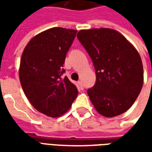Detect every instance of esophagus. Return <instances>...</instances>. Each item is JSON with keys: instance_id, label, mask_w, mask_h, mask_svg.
<instances>
[{"instance_id": "34e87169", "label": "esophagus", "mask_w": 152, "mask_h": 152, "mask_svg": "<svg viewBox=\"0 0 152 152\" xmlns=\"http://www.w3.org/2000/svg\"><path fill=\"white\" fill-rule=\"evenodd\" d=\"M78 85H79L80 89L83 90V89H84V87H83V83H82V81H81V80H79V81H78Z\"/></svg>"}]
</instances>
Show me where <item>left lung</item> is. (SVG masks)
Listing matches in <instances>:
<instances>
[{"label": "left lung", "instance_id": "left-lung-1", "mask_svg": "<svg viewBox=\"0 0 152 152\" xmlns=\"http://www.w3.org/2000/svg\"><path fill=\"white\" fill-rule=\"evenodd\" d=\"M77 38L95 68V85L87 94L96 111L108 118L125 112L143 85V66L137 50L110 28L80 30Z\"/></svg>", "mask_w": 152, "mask_h": 152}]
</instances>
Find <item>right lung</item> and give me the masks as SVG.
I'll use <instances>...</instances> for the list:
<instances>
[{
	"label": "right lung",
	"mask_w": 152,
	"mask_h": 152,
	"mask_svg": "<svg viewBox=\"0 0 152 152\" xmlns=\"http://www.w3.org/2000/svg\"><path fill=\"white\" fill-rule=\"evenodd\" d=\"M76 32L50 28L31 39L22 54L18 75L23 92L38 112L50 117L67 112L78 94L76 86L63 76L66 53Z\"/></svg>",
	"instance_id": "1"
}]
</instances>
